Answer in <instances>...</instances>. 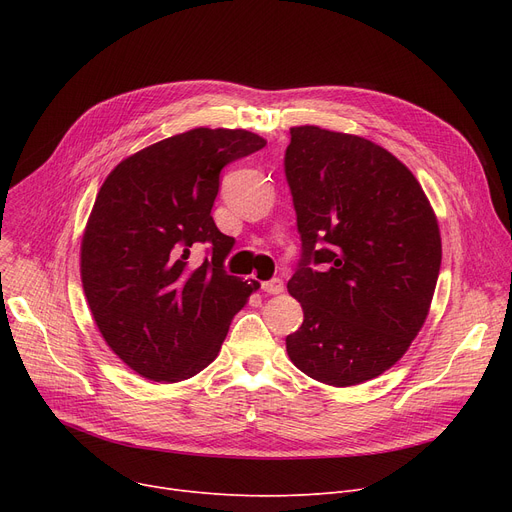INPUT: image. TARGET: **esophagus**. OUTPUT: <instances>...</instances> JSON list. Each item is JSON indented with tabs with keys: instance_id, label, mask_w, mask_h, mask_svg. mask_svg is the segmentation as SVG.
Listing matches in <instances>:
<instances>
[{
	"instance_id": "esophagus-1",
	"label": "esophagus",
	"mask_w": 512,
	"mask_h": 512,
	"mask_svg": "<svg viewBox=\"0 0 512 512\" xmlns=\"http://www.w3.org/2000/svg\"><path fill=\"white\" fill-rule=\"evenodd\" d=\"M261 288L267 294H280L284 290V282L280 278H272V280H267V282H261Z\"/></svg>"
}]
</instances>
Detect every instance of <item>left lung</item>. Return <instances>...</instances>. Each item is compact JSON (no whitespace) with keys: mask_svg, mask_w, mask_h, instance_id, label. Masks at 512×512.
Returning <instances> with one entry per match:
<instances>
[{"mask_svg":"<svg viewBox=\"0 0 512 512\" xmlns=\"http://www.w3.org/2000/svg\"><path fill=\"white\" fill-rule=\"evenodd\" d=\"M284 174L301 234L288 292L305 315L286 336L288 357L321 384L378 378L432 305L442 263L434 209L405 164L355 134L290 128Z\"/></svg>","mask_w":512,"mask_h":512,"instance_id":"1","label":"left lung"}]
</instances>
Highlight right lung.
<instances>
[{
    "instance_id": "add662e5",
    "label": "right lung",
    "mask_w": 512,
    "mask_h": 512,
    "mask_svg": "<svg viewBox=\"0 0 512 512\" xmlns=\"http://www.w3.org/2000/svg\"><path fill=\"white\" fill-rule=\"evenodd\" d=\"M263 147L249 130L195 128L126 157L99 188L80 278L107 346L151 382L205 369L259 288L226 272L234 238L211 207L222 170ZM199 246L203 264L190 261Z\"/></svg>"
}]
</instances>
